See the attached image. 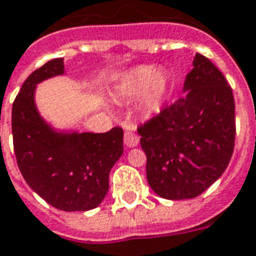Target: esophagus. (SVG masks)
Returning a JSON list of instances; mask_svg holds the SVG:
<instances>
[{
  "mask_svg": "<svg viewBox=\"0 0 256 256\" xmlns=\"http://www.w3.org/2000/svg\"><path fill=\"white\" fill-rule=\"evenodd\" d=\"M140 141V137L133 132H126L124 133V144L128 146H136Z\"/></svg>",
  "mask_w": 256,
  "mask_h": 256,
  "instance_id": "esophagus-1",
  "label": "esophagus"
}]
</instances>
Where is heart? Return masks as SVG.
Returning <instances> with one entry per match:
<instances>
[{
    "label": "heart",
    "mask_w": 256,
    "mask_h": 256,
    "mask_svg": "<svg viewBox=\"0 0 256 256\" xmlns=\"http://www.w3.org/2000/svg\"><path fill=\"white\" fill-rule=\"evenodd\" d=\"M169 88V80L155 66H138L123 78L118 94L126 100L142 96V106L146 112H156L160 108Z\"/></svg>",
    "instance_id": "1"
}]
</instances>
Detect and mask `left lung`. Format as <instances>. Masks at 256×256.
<instances>
[{"label": "left lung", "instance_id": "1", "mask_svg": "<svg viewBox=\"0 0 256 256\" xmlns=\"http://www.w3.org/2000/svg\"><path fill=\"white\" fill-rule=\"evenodd\" d=\"M184 80V94L141 123L146 180L166 200L196 198L226 170L236 141V105L223 73L201 54Z\"/></svg>", "mask_w": 256, "mask_h": 256}]
</instances>
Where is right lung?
<instances>
[{
  "instance_id": "obj_1",
  "label": "right lung",
  "mask_w": 256,
  "mask_h": 256,
  "mask_svg": "<svg viewBox=\"0 0 256 256\" xmlns=\"http://www.w3.org/2000/svg\"><path fill=\"white\" fill-rule=\"evenodd\" d=\"M56 58L36 69L12 105V136L23 178L54 208L74 212L97 208L110 188V172L123 154L122 128L106 133H55L34 105L37 83L64 73Z\"/></svg>"
}]
</instances>
